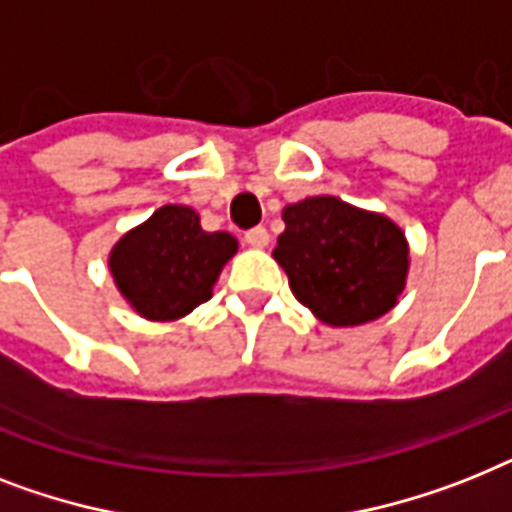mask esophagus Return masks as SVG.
<instances>
[{
  "instance_id": "obj_1",
  "label": "esophagus",
  "mask_w": 512,
  "mask_h": 512,
  "mask_svg": "<svg viewBox=\"0 0 512 512\" xmlns=\"http://www.w3.org/2000/svg\"><path fill=\"white\" fill-rule=\"evenodd\" d=\"M244 242H247L249 247L263 249V247H268L270 234H268V231H265L263 226H257V228H252V231H247V236H244Z\"/></svg>"
}]
</instances>
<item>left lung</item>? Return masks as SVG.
I'll return each mask as SVG.
<instances>
[{
  "mask_svg": "<svg viewBox=\"0 0 512 512\" xmlns=\"http://www.w3.org/2000/svg\"><path fill=\"white\" fill-rule=\"evenodd\" d=\"M284 223L273 257L318 321L363 326L397 305L410 244L392 218L321 194L284 207Z\"/></svg>",
  "mask_w": 512,
  "mask_h": 512,
  "instance_id": "1",
  "label": "left lung"
}]
</instances>
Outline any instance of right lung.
<instances>
[{
    "label": "right lung",
    "mask_w": 512,
    "mask_h": 512,
    "mask_svg": "<svg viewBox=\"0 0 512 512\" xmlns=\"http://www.w3.org/2000/svg\"><path fill=\"white\" fill-rule=\"evenodd\" d=\"M239 242L226 231H205L197 210L162 205L131 228L110 252V273L128 305L147 321H178L213 297L223 265Z\"/></svg>",
    "instance_id": "1"
}]
</instances>
